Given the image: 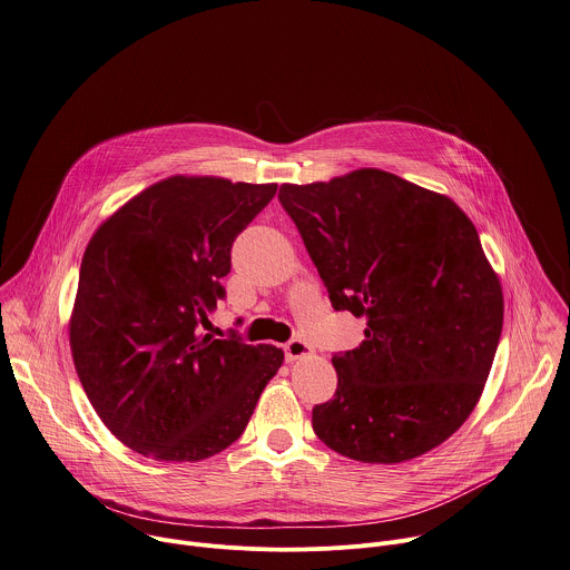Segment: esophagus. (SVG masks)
<instances>
[{"label":"esophagus","instance_id":"obj_1","mask_svg":"<svg viewBox=\"0 0 570 570\" xmlns=\"http://www.w3.org/2000/svg\"><path fill=\"white\" fill-rule=\"evenodd\" d=\"M312 354V347L307 341L303 338H292L289 343H285V358L292 363V361H298L303 356H309Z\"/></svg>","mask_w":570,"mask_h":570}]
</instances>
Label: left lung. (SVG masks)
<instances>
[{"label":"left lung","mask_w":570,"mask_h":570,"mask_svg":"<svg viewBox=\"0 0 570 570\" xmlns=\"http://www.w3.org/2000/svg\"><path fill=\"white\" fill-rule=\"evenodd\" d=\"M334 309L365 316V341L332 356L334 399L316 436L363 463L443 443L474 410L503 325L501 283L472 220L448 198L381 169L281 185Z\"/></svg>","instance_id":"1"}]
</instances>
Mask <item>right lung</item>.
I'll list each match as a JSON object with an SVG mask.
<instances>
[{"mask_svg": "<svg viewBox=\"0 0 570 570\" xmlns=\"http://www.w3.org/2000/svg\"><path fill=\"white\" fill-rule=\"evenodd\" d=\"M276 185L171 176L134 196L87 245L69 323L102 423L156 461H200L247 428L283 350L203 334L225 296L236 236Z\"/></svg>", "mask_w": 570, "mask_h": 570, "instance_id": "add662e5", "label": "right lung"}]
</instances>
